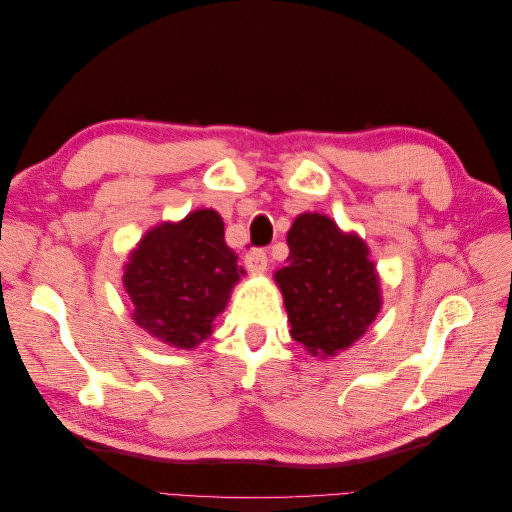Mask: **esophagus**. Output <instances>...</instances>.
Returning a JSON list of instances; mask_svg holds the SVG:
<instances>
[{
	"instance_id": "obj_1",
	"label": "esophagus",
	"mask_w": 512,
	"mask_h": 512,
	"mask_svg": "<svg viewBox=\"0 0 512 512\" xmlns=\"http://www.w3.org/2000/svg\"><path fill=\"white\" fill-rule=\"evenodd\" d=\"M245 269L250 273H265L267 271V252L254 247L245 254Z\"/></svg>"
}]
</instances>
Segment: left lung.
I'll return each instance as SVG.
<instances>
[{
    "instance_id": "obj_1",
    "label": "left lung",
    "mask_w": 512,
    "mask_h": 512,
    "mask_svg": "<svg viewBox=\"0 0 512 512\" xmlns=\"http://www.w3.org/2000/svg\"><path fill=\"white\" fill-rule=\"evenodd\" d=\"M286 267L275 271L290 335L309 354L335 356L376 320L380 280L363 239L320 213H301L288 230Z\"/></svg>"
}]
</instances>
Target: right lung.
Instances as JSON below:
<instances>
[{"mask_svg": "<svg viewBox=\"0 0 512 512\" xmlns=\"http://www.w3.org/2000/svg\"><path fill=\"white\" fill-rule=\"evenodd\" d=\"M241 275L218 211L198 209L151 228L132 250L123 286L132 320L160 342L190 350L211 335Z\"/></svg>", "mask_w": 512, "mask_h": 512, "instance_id": "1", "label": "right lung"}]
</instances>
